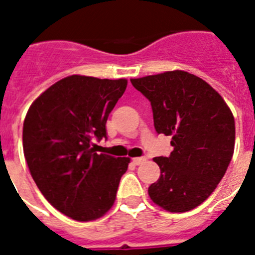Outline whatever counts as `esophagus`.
Segmentation results:
<instances>
[{"label": "esophagus", "instance_id": "esophagus-1", "mask_svg": "<svg viewBox=\"0 0 255 255\" xmlns=\"http://www.w3.org/2000/svg\"><path fill=\"white\" fill-rule=\"evenodd\" d=\"M145 161H147V158H145V157H135V158H132V162H134V164L144 163Z\"/></svg>", "mask_w": 255, "mask_h": 255}]
</instances>
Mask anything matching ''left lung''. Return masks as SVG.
<instances>
[{"label": "left lung", "mask_w": 255, "mask_h": 255, "mask_svg": "<svg viewBox=\"0 0 255 255\" xmlns=\"http://www.w3.org/2000/svg\"><path fill=\"white\" fill-rule=\"evenodd\" d=\"M131 84L150 102L155 131L172 136L171 154L153 158L161 176L148 194L168 212L190 211L213 193L233 158V112L208 83L181 70Z\"/></svg>", "instance_id": "left-lung-1"}]
</instances>
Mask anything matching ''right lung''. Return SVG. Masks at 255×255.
<instances>
[{"mask_svg":"<svg viewBox=\"0 0 255 255\" xmlns=\"http://www.w3.org/2000/svg\"><path fill=\"white\" fill-rule=\"evenodd\" d=\"M128 85L125 79L71 75L40 94L26 114L22 148L40 193L76 221L111 208L130 159L98 154L92 140L107 138L106 123Z\"/></svg>","mask_w":255,"mask_h":255,"instance_id":"add662e5","label":"right lung"}]
</instances>
